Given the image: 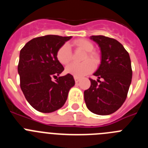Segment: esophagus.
Segmentation results:
<instances>
[{
    "label": "esophagus",
    "mask_w": 148,
    "mask_h": 148,
    "mask_svg": "<svg viewBox=\"0 0 148 148\" xmlns=\"http://www.w3.org/2000/svg\"><path fill=\"white\" fill-rule=\"evenodd\" d=\"M74 79H75V83H78V82H79V81H80V78H78V77H75V76H74Z\"/></svg>",
    "instance_id": "esophagus-1"
}]
</instances>
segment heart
Instances as JSON below:
<instances>
[{
  "instance_id": "obj_1",
  "label": "heart",
  "mask_w": 148,
  "mask_h": 148,
  "mask_svg": "<svg viewBox=\"0 0 148 148\" xmlns=\"http://www.w3.org/2000/svg\"><path fill=\"white\" fill-rule=\"evenodd\" d=\"M73 44L76 47L87 52V55L84 58V61H86L82 64L72 63L66 66L65 71L66 73L80 78V77L87 75L94 70V64L92 62V61L94 63L97 62L98 56L95 53L92 52L94 49L93 44L89 40L86 39H78V40H75ZM56 58L61 64H67L72 59V52L70 46L68 44H64L60 47L56 53ZM91 60L92 61L91 62Z\"/></svg>"
}]
</instances>
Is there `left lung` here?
Returning <instances> with one entry per match:
<instances>
[{
  "instance_id": "left-lung-1",
  "label": "left lung",
  "mask_w": 148,
  "mask_h": 148,
  "mask_svg": "<svg viewBox=\"0 0 148 148\" xmlns=\"http://www.w3.org/2000/svg\"><path fill=\"white\" fill-rule=\"evenodd\" d=\"M90 39L100 47L101 59L93 73L97 82L90 78L91 85L84 92V101L89 110L95 114H112L125 102L131 84L130 56L116 39L104 35H92Z\"/></svg>"
}]
</instances>
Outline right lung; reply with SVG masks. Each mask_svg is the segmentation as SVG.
Listing matches in <instances>:
<instances>
[{"instance_id": "1", "label": "right lung", "mask_w": 148, "mask_h": 148, "mask_svg": "<svg viewBox=\"0 0 148 148\" xmlns=\"http://www.w3.org/2000/svg\"><path fill=\"white\" fill-rule=\"evenodd\" d=\"M71 38L44 35L29 40L21 50L18 66L21 88L30 105L39 112L52 113L62 108L75 85L70 74L59 76L64 69L56 58L60 47ZM53 77L56 78V82Z\"/></svg>"}]
</instances>
